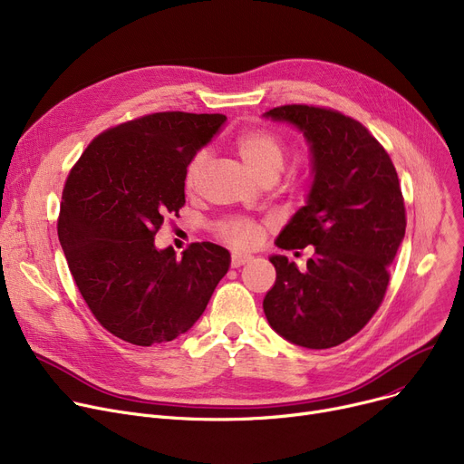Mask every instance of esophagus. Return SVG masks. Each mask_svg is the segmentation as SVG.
I'll return each instance as SVG.
<instances>
[{
	"instance_id": "1",
	"label": "esophagus",
	"mask_w": 464,
	"mask_h": 464,
	"mask_svg": "<svg viewBox=\"0 0 464 464\" xmlns=\"http://www.w3.org/2000/svg\"><path fill=\"white\" fill-rule=\"evenodd\" d=\"M250 259H252V257L246 256V254H237V252H235V254L231 256V266H233V269H237V266L246 265Z\"/></svg>"
}]
</instances>
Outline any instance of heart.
Instances as JSON below:
<instances>
[{
  "instance_id": "heart-1",
  "label": "heart",
  "mask_w": 464,
  "mask_h": 464,
  "mask_svg": "<svg viewBox=\"0 0 464 464\" xmlns=\"http://www.w3.org/2000/svg\"><path fill=\"white\" fill-rule=\"evenodd\" d=\"M235 146L242 160L261 179H276L285 163V144L271 130H250L240 133ZM208 150L201 149L193 154L186 167V188H195L208 163ZM216 235L238 250L254 248L261 240L263 224L245 216H229L216 224Z\"/></svg>"
}]
</instances>
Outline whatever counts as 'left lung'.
Listing matches in <instances>:
<instances>
[{
    "instance_id": "8db88e82",
    "label": "left lung",
    "mask_w": 464,
    "mask_h": 464,
    "mask_svg": "<svg viewBox=\"0 0 464 464\" xmlns=\"http://www.w3.org/2000/svg\"><path fill=\"white\" fill-rule=\"evenodd\" d=\"M297 126L310 142L314 182L306 205L276 245L314 246L306 271L273 256L276 282L263 299L271 327L289 343L325 350L346 343L380 308L406 231L395 165L361 121L327 107L282 105L265 112Z\"/></svg>"
}]
</instances>
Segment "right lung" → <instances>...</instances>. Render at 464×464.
Returning a JSON list of instances; mask_svg holds the SVG:
<instances>
[{"label":"right lung","mask_w":464,"mask_h":464,"mask_svg":"<svg viewBox=\"0 0 464 464\" xmlns=\"http://www.w3.org/2000/svg\"><path fill=\"white\" fill-rule=\"evenodd\" d=\"M224 114L152 112L97 135L71 167L58 216L69 271L93 318L135 346L186 333L229 269V252L191 242L182 257L158 250L163 216L186 203L193 154Z\"/></svg>","instance_id":"add662e5"}]
</instances>
